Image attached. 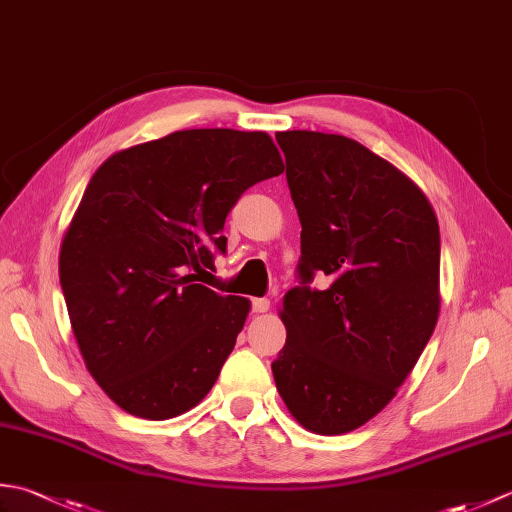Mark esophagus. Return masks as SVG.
Instances as JSON below:
<instances>
[{
	"label": "esophagus",
	"instance_id": "1",
	"mask_svg": "<svg viewBox=\"0 0 512 512\" xmlns=\"http://www.w3.org/2000/svg\"><path fill=\"white\" fill-rule=\"evenodd\" d=\"M270 310V301L268 299H253V312L262 314V312H268Z\"/></svg>",
	"mask_w": 512,
	"mask_h": 512
}]
</instances>
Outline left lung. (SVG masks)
Masks as SVG:
<instances>
[{
    "instance_id": "obj_1",
    "label": "left lung",
    "mask_w": 512,
    "mask_h": 512,
    "mask_svg": "<svg viewBox=\"0 0 512 512\" xmlns=\"http://www.w3.org/2000/svg\"><path fill=\"white\" fill-rule=\"evenodd\" d=\"M301 222L303 286L284 297L279 396L303 429L341 436L383 411L440 314V228L405 173L339 134L279 132ZM331 279L325 291L305 284Z\"/></svg>"
}]
</instances>
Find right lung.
Segmentation results:
<instances>
[{
  "mask_svg": "<svg viewBox=\"0 0 512 512\" xmlns=\"http://www.w3.org/2000/svg\"><path fill=\"white\" fill-rule=\"evenodd\" d=\"M266 132L182 129L116 151L96 169L59 253L85 367L123 411L167 420L215 385L250 312L206 288L211 248L239 195L279 176Z\"/></svg>",
  "mask_w": 512,
  "mask_h": 512,
  "instance_id": "right-lung-1",
  "label": "right lung"
}]
</instances>
